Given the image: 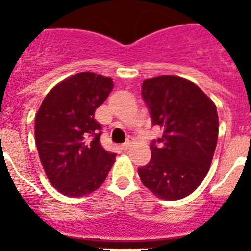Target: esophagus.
<instances>
[{"label":"esophagus","mask_w":251,"mask_h":251,"mask_svg":"<svg viewBox=\"0 0 251 251\" xmlns=\"http://www.w3.org/2000/svg\"><path fill=\"white\" fill-rule=\"evenodd\" d=\"M132 142H133V139H132V137H128V139L126 140L125 144L121 145V149H123L124 151H127V150L130 149V147H131V145H132Z\"/></svg>","instance_id":"esophagus-1"}]
</instances>
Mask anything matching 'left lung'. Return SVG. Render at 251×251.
<instances>
[{"instance_id":"1","label":"left lung","mask_w":251,"mask_h":251,"mask_svg":"<svg viewBox=\"0 0 251 251\" xmlns=\"http://www.w3.org/2000/svg\"><path fill=\"white\" fill-rule=\"evenodd\" d=\"M142 98L163 135L152 141L151 161L139 168L140 178L162 200H181L209 171L219 128L217 107L196 84L172 75L145 80Z\"/></svg>"}]
</instances>
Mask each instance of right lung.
Listing matches in <instances>:
<instances>
[{
	"label": "right lung",
	"mask_w": 251,
	"mask_h": 251,
	"mask_svg": "<svg viewBox=\"0 0 251 251\" xmlns=\"http://www.w3.org/2000/svg\"><path fill=\"white\" fill-rule=\"evenodd\" d=\"M112 88V79L78 73L51 89L37 112L34 135L42 166L65 196L98 189L114 165L116 153L101 146V125L94 119Z\"/></svg>",
	"instance_id": "1"
}]
</instances>
